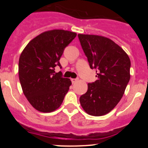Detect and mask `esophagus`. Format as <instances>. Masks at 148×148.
Here are the masks:
<instances>
[{"label": "esophagus", "instance_id": "obj_1", "mask_svg": "<svg viewBox=\"0 0 148 148\" xmlns=\"http://www.w3.org/2000/svg\"><path fill=\"white\" fill-rule=\"evenodd\" d=\"M71 81H72V84H75L76 81H78V79H71Z\"/></svg>", "mask_w": 148, "mask_h": 148}]
</instances>
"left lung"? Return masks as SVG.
<instances>
[{
  "instance_id": "1",
  "label": "left lung",
  "mask_w": 148,
  "mask_h": 148,
  "mask_svg": "<svg viewBox=\"0 0 148 148\" xmlns=\"http://www.w3.org/2000/svg\"><path fill=\"white\" fill-rule=\"evenodd\" d=\"M80 43L90 67L96 69L97 80L88 84L80 103L89 115L109 113L123 97L130 79L131 62L120 46L107 37L79 34Z\"/></svg>"
}]
</instances>
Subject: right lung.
Returning a JSON list of instances; mask_svg holds the SVG:
<instances>
[{
	"mask_svg": "<svg viewBox=\"0 0 148 148\" xmlns=\"http://www.w3.org/2000/svg\"><path fill=\"white\" fill-rule=\"evenodd\" d=\"M76 33L64 30L46 31L33 39L18 60V76L23 94L35 109L50 113L59 108L72 85L70 79L55 73L66 47Z\"/></svg>",
	"mask_w": 148,
	"mask_h": 148,
	"instance_id": "obj_1",
	"label": "right lung"
}]
</instances>
